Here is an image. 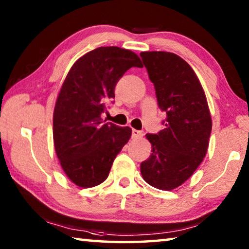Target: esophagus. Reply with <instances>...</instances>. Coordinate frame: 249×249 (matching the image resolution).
<instances>
[{
	"instance_id": "esophagus-1",
	"label": "esophagus",
	"mask_w": 249,
	"mask_h": 249,
	"mask_svg": "<svg viewBox=\"0 0 249 249\" xmlns=\"http://www.w3.org/2000/svg\"><path fill=\"white\" fill-rule=\"evenodd\" d=\"M132 137L134 138H141V137H142V132H140V130H137V129H133L132 130Z\"/></svg>"
}]
</instances>
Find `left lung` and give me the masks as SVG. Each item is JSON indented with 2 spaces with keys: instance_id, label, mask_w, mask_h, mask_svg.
<instances>
[{
  "instance_id": "8db88e82",
  "label": "left lung",
  "mask_w": 249,
  "mask_h": 249,
  "mask_svg": "<svg viewBox=\"0 0 249 249\" xmlns=\"http://www.w3.org/2000/svg\"><path fill=\"white\" fill-rule=\"evenodd\" d=\"M141 57L158 107L167 114L165 128L146 135L153 153L142 162L141 172L148 184L169 191L190 178L205 157L212 120L204 91L187 61L166 52H145Z\"/></svg>"
}]
</instances>
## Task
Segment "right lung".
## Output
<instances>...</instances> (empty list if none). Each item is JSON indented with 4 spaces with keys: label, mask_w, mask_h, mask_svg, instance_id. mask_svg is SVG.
<instances>
[{
    "label": "right lung",
    "mask_w": 249,
    "mask_h": 249,
    "mask_svg": "<svg viewBox=\"0 0 249 249\" xmlns=\"http://www.w3.org/2000/svg\"><path fill=\"white\" fill-rule=\"evenodd\" d=\"M132 67L142 68L136 53L115 46L99 47L79 58L62 84L53 111V144L67 177L81 188L107 178L132 129L105 123L101 114L115 98L119 80Z\"/></svg>",
    "instance_id": "1"
}]
</instances>
